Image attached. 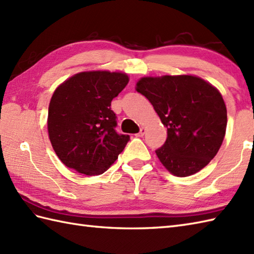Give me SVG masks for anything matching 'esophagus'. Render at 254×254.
Wrapping results in <instances>:
<instances>
[{"mask_svg":"<svg viewBox=\"0 0 254 254\" xmlns=\"http://www.w3.org/2000/svg\"><path fill=\"white\" fill-rule=\"evenodd\" d=\"M145 132H146V128H145V127H141V130H139V132H138L137 134H135V135L138 136V137H141V136L144 135Z\"/></svg>","mask_w":254,"mask_h":254,"instance_id":"obj_1","label":"esophagus"}]
</instances>
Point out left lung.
Masks as SVG:
<instances>
[{
  "mask_svg": "<svg viewBox=\"0 0 254 254\" xmlns=\"http://www.w3.org/2000/svg\"><path fill=\"white\" fill-rule=\"evenodd\" d=\"M136 90L167 127L166 142L156 150L167 170L191 176L216 156L227 127V109L217 88L192 75H165L141 78Z\"/></svg>",
  "mask_w": 254,
  "mask_h": 254,
  "instance_id": "left-lung-1",
  "label": "left lung"
}]
</instances>
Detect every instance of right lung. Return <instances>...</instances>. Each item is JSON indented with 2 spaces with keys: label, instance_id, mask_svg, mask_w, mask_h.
<instances>
[{
  "label": "right lung",
  "instance_id": "1",
  "mask_svg": "<svg viewBox=\"0 0 254 254\" xmlns=\"http://www.w3.org/2000/svg\"><path fill=\"white\" fill-rule=\"evenodd\" d=\"M127 83L124 73L89 71L73 75L53 93L48 132L58 157L68 168L97 176L118 159L130 136L116 132L111 101Z\"/></svg>",
  "mask_w": 254,
  "mask_h": 254
}]
</instances>
